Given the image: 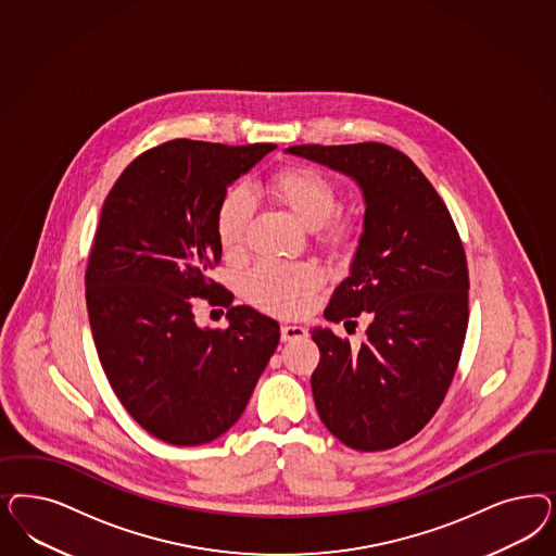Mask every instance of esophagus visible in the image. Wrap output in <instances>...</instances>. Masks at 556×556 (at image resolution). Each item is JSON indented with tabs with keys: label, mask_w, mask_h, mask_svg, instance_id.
Instances as JSON below:
<instances>
[{
	"label": "esophagus",
	"mask_w": 556,
	"mask_h": 556,
	"mask_svg": "<svg viewBox=\"0 0 556 556\" xmlns=\"http://www.w3.org/2000/svg\"><path fill=\"white\" fill-rule=\"evenodd\" d=\"M280 338H282V341L305 340L306 329L301 325H282Z\"/></svg>",
	"instance_id": "1"
}]
</instances>
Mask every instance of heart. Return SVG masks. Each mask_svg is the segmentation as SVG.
Segmentation results:
<instances>
[{
	"mask_svg": "<svg viewBox=\"0 0 556 556\" xmlns=\"http://www.w3.org/2000/svg\"><path fill=\"white\" fill-rule=\"evenodd\" d=\"M268 186L292 215L308 229H315L323 245L338 250L358 233V220L354 215L336 211L340 204L338 184L319 169L311 165H288L274 172ZM251 216L253 197L250 188L243 184L229 188L216 208V237L227 253L243 248ZM321 285V269L306 262L264 260L243 278V290L251 303L280 317L306 313Z\"/></svg>",
	"mask_w": 556,
	"mask_h": 556,
	"instance_id": "b5f03b06",
	"label": "heart"
}]
</instances>
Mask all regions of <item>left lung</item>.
<instances>
[{"instance_id": "obj_1", "label": "left lung", "mask_w": 556, "mask_h": 556, "mask_svg": "<svg viewBox=\"0 0 556 556\" xmlns=\"http://www.w3.org/2000/svg\"><path fill=\"white\" fill-rule=\"evenodd\" d=\"M290 153L356 179L366 200L352 274L325 319L368 321V340L313 327L321 358L311 377L325 428L350 448L412 440L440 409L468 327L465 248L444 200L415 163L384 143L294 144Z\"/></svg>"}]
</instances>
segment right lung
<instances>
[{
    "instance_id": "add662e5",
    "label": "right lung",
    "mask_w": 556,
    "mask_h": 556,
    "mask_svg": "<svg viewBox=\"0 0 556 556\" xmlns=\"http://www.w3.org/2000/svg\"><path fill=\"white\" fill-rule=\"evenodd\" d=\"M271 149L174 139L128 163L104 200L86 269L91 336L123 407L167 444L229 430L280 341L278 323L208 278L218 202ZM194 298L225 305L230 325L200 330Z\"/></svg>"
}]
</instances>
